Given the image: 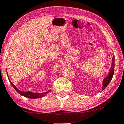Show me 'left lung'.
<instances>
[{
	"mask_svg": "<svg viewBox=\"0 0 124 124\" xmlns=\"http://www.w3.org/2000/svg\"><path fill=\"white\" fill-rule=\"evenodd\" d=\"M114 61H115V58L113 57L112 60V65L111 68L110 70L108 73V75L105 78L103 79V87H102V91L104 90L106 88V87L108 86V85L109 83V82L111 80L112 77H113L114 73Z\"/></svg>",
	"mask_w": 124,
	"mask_h": 124,
	"instance_id": "obj_1",
	"label": "left lung"
}]
</instances>
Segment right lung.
Listing matches in <instances>:
<instances>
[{
  "label": "right lung",
  "mask_w": 124,
  "mask_h": 124,
  "mask_svg": "<svg viewBox=\"0 0 124 124\" xmlns=\"http://www.w3.org/2000/svg\"><path fill=\"white\" fill-rule=\"evenodd\" d=\"M10 82L12 86L13 87L14 89H15L16 90L17 92L18 93L20 94L21 95V96H24V97H25L29 98V99H38V98L43 97L45 96L48 93L50 92V91H51V90H48V92H44V93H32V92H22V91L18 90L17 88L15 86V85H14V84H13L12 82H10Z\"/></svg>",
  "instance_id": "1"
}]
</instances>
